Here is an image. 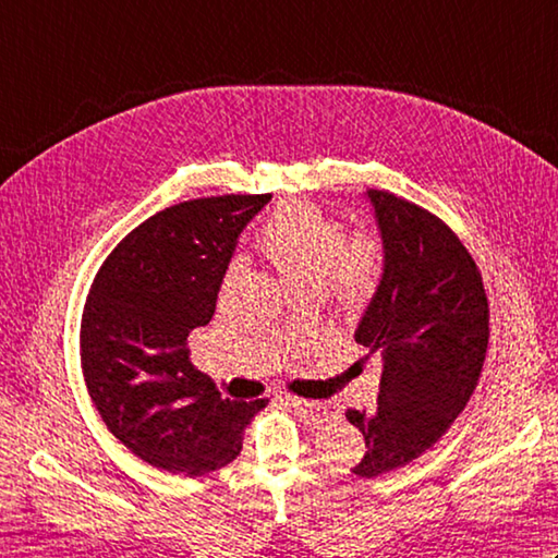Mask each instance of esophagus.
Returning <instances> with one entry per match:
<instances>
[{"label":"esophagus","instance_id":"esophagus-1","mask_svg":"<svg viewBox=\"0 0 558 558\" xmlns=\"http://www.w3.org/2000/svg\"><path fill=\"white\" fill-rule=\"evenodd\" d=\"M286 405H290L294 412L302 414L304 422L310 426H324L328 422H333L338 417V412H333L326 405H318V402H312V400H302V398H292L288 396L286 398Z\"/></svg>","mask_w":558,"mask_h":558}]
</instances>
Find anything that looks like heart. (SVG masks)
Wrapping results in <instances>:
<instances>
[{"label": "heart", "instance_id": "b5f03b06", "mask_svg": "<svg viewBox=\"0 0 558 558\" xmlns=\"http://www.w3.org/2000/svg\"><path fill=\"white\" fill-rule=\"evenodd\" d=\"M258 248L290 290H322L345 314H360L372 302L384 270L374 236L345 240L340 222L306 201H290L272 213Z\"/></svg>", "mask_w": 558, "mask_h": 558}]
</instances>
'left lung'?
<instances>
[{"label":"left lung","mask_w":558,"mask_h":558,"mask_svg":"<svg viewBox=\"0 0 558 558\" xmlns=\"http://www.w3.org/2000/svg\"><path fill=\"white\" fill-rule=\"evenodd\" d=\"M384 270L354 340L381 362L376 410H348L364 436L357 477L408 465L465 408L487 354L489 304L477 264L432 213L388 192L364 194Z\"/></svg>","instance_id":"left-lung-1"}]
</instances>
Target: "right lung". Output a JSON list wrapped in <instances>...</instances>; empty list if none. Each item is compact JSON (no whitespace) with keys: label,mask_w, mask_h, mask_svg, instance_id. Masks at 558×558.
Returning <instances> with one entry per match:
<instances>
[{"label":"right lung","mask_w":558,"mask_h":558,"mask_svg":"<svg viewBox=\"0 0 558 558\" xmlns=\"http://www.w3.org/2000/svg\"><path fill=\"white\" fill-rule=\"evenodd\" d=\"M270 201L198 198L165 208L117 244L81 318V369L102 422L134 456L201 477L232 462L266 400L220 398L189 362L248 222Z\"/></svg>","instance_id":"add662e5"}]
</instances>
